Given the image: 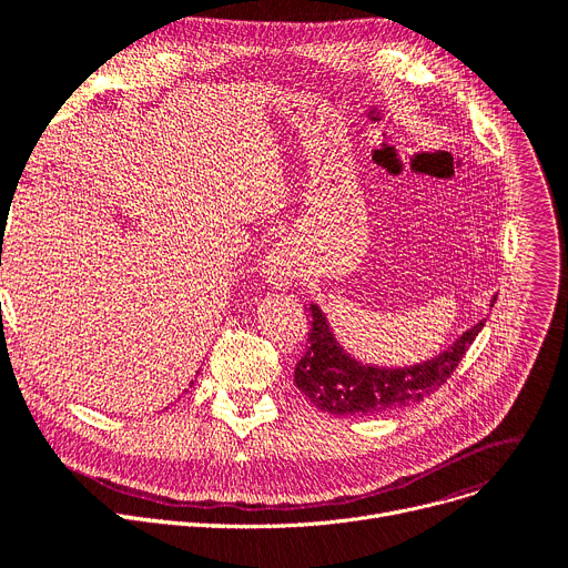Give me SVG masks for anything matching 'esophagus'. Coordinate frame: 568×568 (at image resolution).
I'll list each match as a JSON object with an SVG mask.
<instances>
[{
	"mask_svg": "<svg viewBox=\"0 0 568 568\" xmlns=\"http://www.w3.org/2000/svg\"><path fill=\"white\" fill-rule=\"evenodd\" d=\"M262 272L266 276V281L276 285V287H285L290 285L292 276H294V260L292 253L285 246H276L272 253H268L262 262Z\"/></svg>",
	"mask_w": 568,
	"mask_h": 568,
	"instance_id": "obj_1",
	"label": "esophagus"
}]
</instances>
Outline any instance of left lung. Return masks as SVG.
Listing matches in <instances>:
<instances>
[{
	"mask_svg": "<svg viewBox=\"0 0 568 568\" xmlns=\"http://www.w3.org/2000/svg\"><path fill=\"white\" fill-rule=\"evenodd\" d=\"M308 315L313 326L308 347L294 368V384L317 409L334 416H371L422 403L454 375L467 347L486 324V320L474 324L449 349L424 364L377 368L356 362L338 345L317 304H311Z\"/></svg>",
	"mask_w": 568,
	"mask_h": 568,
	"instance_id": "8db88e82",
	"label": "left lung"
}]
</instances>
